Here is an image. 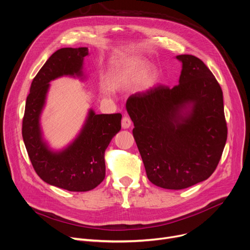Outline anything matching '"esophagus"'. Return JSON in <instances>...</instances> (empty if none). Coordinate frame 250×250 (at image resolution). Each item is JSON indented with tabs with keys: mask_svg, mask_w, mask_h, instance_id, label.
<instances>
[{
	"mask_svg": "<svg viewBox=\"0 0 250 250\" xmlns=\"http://www.w3.org/2000/svg\"><path fill=\"white\" fill-rule=\"evenodd\" d=\"M131 125V120L128 118V116L125 115L122 121V126L123 128H128Z\"/></svg>",
	"mask_w": 250,
	"mask_h": 250,
	"instance_id": "1",
	"label": "esophagus"
}]
</instances>
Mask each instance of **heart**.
Instances as JSON below:
<instances>
[{
	"instance_id": "heart-1",
	"label": "heart",
	"mask_w": 250,
	"mask_h": 250,
	"mask_svg": "<svg viewBox=\"0 0 250 250\" xmlns=\"http://www.w3.org/2000/svg\"><path fill=\"white\" fill-rule=\"evenodd\" d=\"M148 66L149 65L146 60L139 59V58L131 59L125 62V64L120 66V67L115 68L113 71L109 73L107 77V83L109 87L112 89H118V88H122L128 85L132 81H135L141 76H143L148 70ZM157 79H158L157 70L149 69L144 76L142 80V84L145 87H149L153 84H155ZM104 91L108 92V88L104 87Z\"/></svg>"
}]
</instances>
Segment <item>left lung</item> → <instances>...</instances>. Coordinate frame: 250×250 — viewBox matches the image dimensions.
Returning <instances> with one entry per match:
<instances>
[{
    "label": "left lung",
    "instance_id": "8db88e82",
    "mask_svg": "<svg viewBox=\"0 0 250 250\" xmlns=\"http://www.w3.org/2000/svg\"><path fill=\"white\" fill-rule=\"evenodd\" d=\"M179 84L159 85L130 95L126 110L147 179L170 190L208 179L227 140L223 92L202 60L178 55Z\"/></svg>",
    "mask_w": 250,
    "mask_h": 250
}]
</instances>
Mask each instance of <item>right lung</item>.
<instances>
[{
	"mask_svg": "<svg viewBox=\"0 0 250 250\" xmlns=\"http://www.w3.org/2000/svg\"><path fill=\"white\" fill-rule=\"evenodd\" d=\"M88 48H61L42 66L27 96L22 136L37 175L47 184L71 192L94 189L105 177L104 152L122 127V114H95L90 109L76 139L61 151H53L43 140L40 115L49 82L61 76H83Z\"/></svg>",
	"mask_w": 250,
	"mask_h": 250,
	"instance_id": "obj_1",
	"label": "right lung"
}]
</instances>
